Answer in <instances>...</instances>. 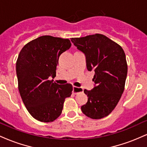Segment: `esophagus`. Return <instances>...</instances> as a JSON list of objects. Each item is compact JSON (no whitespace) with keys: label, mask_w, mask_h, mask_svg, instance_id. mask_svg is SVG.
Returning a JSON list of instances; mask_svg holds the SVG:
<instances>
[{"label":"esophagus","mask_w":147,"mask_h":147,"mask_svg":"<svg viewBox=\"0 0 147 147\" xmlns=\"http://www.w3.org/2000/svg\"><path fill=\"white\" fill-rule=\"evenodd\" d=\"M73 93L74 94H78L79 92H83V88L81 87H77V86H73Z\"/></svg>","instance_id":"esophagus-1"}]
</instances>
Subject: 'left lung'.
Returning a JSON list of instances; mask_svg holds the SVG:
<instances>
[{"label":"left lung","mask_w":147,"mask_h":147,"mask_svg":"<svg viewBox=\"0 0 147 147\" xmlns=\"http://www.w3.org/2000/svg\"><path fill=\"white\" fill-rule=\"evenodd\" d=\"M70 39L85 55L88 70L95 71V87L84 90L88 102L81 109L92 119L106 117L124 92L128 70L125 53L120 45L100 34Z\"/></svg>","instance_id":"left-lung-1"}]
</instances>
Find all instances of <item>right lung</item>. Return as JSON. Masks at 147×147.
Wrapping results in <instances>:
<instances>
[{
    "mask_svg": "<svg viewBox=\"0 0 147 147\" xmlns=\"http://www.w3.org/2000/svg\"><path fill=\"white\" fill-rule=\"evenodd\" d=\"M71 46L68 38L42 36L22 48L16 64L18 90L27 110L40 122H50L61 114L72 86L60 85L55 78L59 58Z\"/></svg>",
    "mask_w": 147,
    "mask_h": 147,
    "instance_id": "right-lung-1",
    "label": "right lung"
}]
</instances>
